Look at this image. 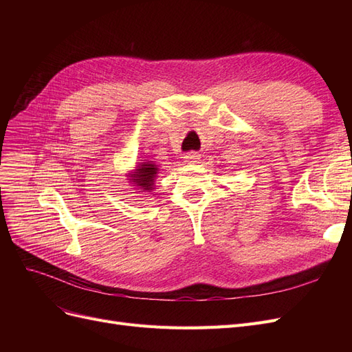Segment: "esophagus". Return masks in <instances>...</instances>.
Segmentation results:
<instances>
[{
  "instance_id": "34e87169",
  "label": "esophagus",
  "mask_w": 352,
  "mask_h": 352,
  "mask_svg": "<svg viewBox=\"0 0 352 352\" xmlns=\"http://www.w3.org/2000/svg\"><path fill=\"white\" fill-rule=\"evenodd\" d=\"M185 160L188 163H197L199 160V155L197 153H189V154L185 155Z\"/></svg>"
}]
</instances>
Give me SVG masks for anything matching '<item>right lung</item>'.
<instances>
[{
  "label": "right lung",
  "mask_w": 352,
  "mask_h": 352,
  "mask_svg": "<svg viewBox=\"0 0 352 352\" xmlns=\"http://www.w3.org/2000/svg\"><path fill=\"white\" fill-rule=\"evenodd\" d=\"M158 173V167L153 162H145L140 163L136 166L135 172L131 173V182H133V186H138L141 190L145 192H153L154 182ZM140 190V192H141Z\"/></svg>",
  "instance_id": "right-lung-1"
}]
</instances>
